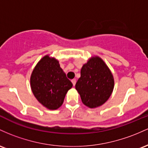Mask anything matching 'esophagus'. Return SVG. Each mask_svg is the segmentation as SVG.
<instances>
[{
	"instance_id": "34e87169",
	"label": "esophagus",
	"mask_w": 148,
	"mask_h": 148,
	"mask_svg": "<svg viewBox=\"0 0 148 148\" xmlns=\"http://www.w3.org/2000/svg\"><path fill=\"white\" fill-rule=\"evenodd\" d=\"M71 82H72L73 84V86L75 85V84H76V79H72V80H71Z\"/></svg>"
}]
</instances>
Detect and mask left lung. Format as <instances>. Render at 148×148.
<instances>
[{"label": "left lung", "instance_id": "1", "mask_svg": "<svg viewBox=\"0 0 148 148\" xmlns=\"http://www.w3.org/2000/svg\"><path fill=\"white\" fill-rule=\"evenodd\" d=\"M80 75L75 89L83 103L90 108L105 103L114 88L113 76L105 62L99 56H93L83 65Z\"/></svg>", "mask_w": 148, "mask_h": 148}]
</instances>
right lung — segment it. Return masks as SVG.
Returning <instances> with one entry per match:
<instances>
[{
  "instance_id": "add662e5",
  "label": "right lung",
  "mask_w": 148,
  "mask_h": 148,
  "mask_svg": "<svg viewBox=\"0 0 148 148\" xmlns=\"http://www.w3.org/2000/svg\"><path fill=\"white\" fill-rule=\"evenodd\" d=\"M31 87L37 100L49 110H56L62 105L73 84L66 77L59 61L45 56L40 60L31 76Z\"/></svg>"
}]
</instances>
